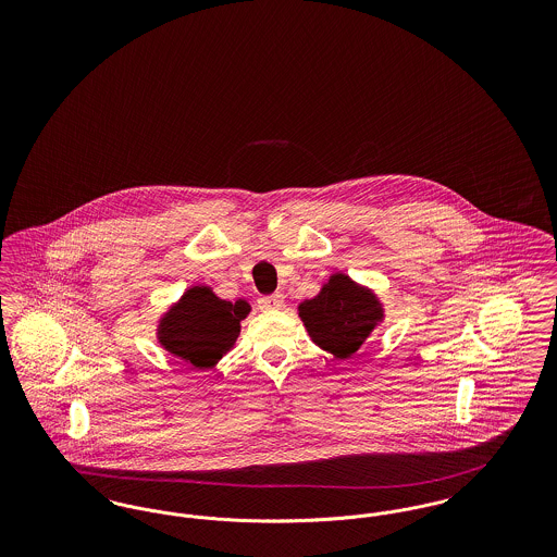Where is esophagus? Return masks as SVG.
Returning <instances> with one entry per match:
<instances>
[{"label": "esophagus", "instance_id": "1", "mask_svg": "<svg viewBox=\"0 0 557 557\" xmlns=\"http://www.w3.org/2000/svg\"><path fill=\"white\" fill-rule=\"evenodd\" d=\"M261 311H273V309H282L284 307V296L282 294H271V296H261L257 300Z\"/></svg>", "mask_w": 557, "mask_h": 557}]
</instances>
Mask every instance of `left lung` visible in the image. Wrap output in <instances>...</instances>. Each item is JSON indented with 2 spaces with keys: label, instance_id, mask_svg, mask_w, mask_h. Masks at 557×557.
<instances>
[{
  "label": "left lung",
  "instance_id": "8db88e82",
  "mask_svg": "<svg viewBox=\"0 0 557 557\" xmlns=\"http://www.w3.org/2000/svg\"><path fill=\"white\" fill-rule=\"evenodd\" d=\"M298 311L313 343L338 359L357 352L382 318L375 296L343 273L334 275L313 300H305Z\"/></svg>",
  "mask_w": 557,
  "mask_h": 557
}]
</instances>
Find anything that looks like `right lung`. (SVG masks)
<instances>
[{"label": "right lung", "mask_w": 557, "mask_h": 557, "mask_svg": "<svg viewBox=\"0 0 557 557\" xmlns=\"http://www.w3.org/2000/svg\"><path fill=\"white\" fill-rule=\"evenodd\" d=\"M248 311L244 300L227 302L196 286L162 319L160 343L196 368H211L236 343Z\"/></svg>", "instance_id": "1"}]
</instances>
